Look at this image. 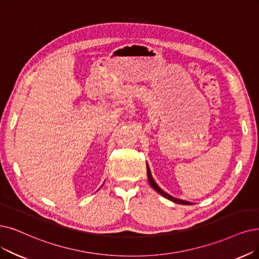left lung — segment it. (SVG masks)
<instances>
[{"instance_id":"8db88e82","label":"left lung","mask_w":259,"mask_h":259,"mask_svg":"<svg viewBox=\"0 0 259 259\" xmlns=\"http://www.w3.org/2000/svg\"><path fill=\"white\" fill-rule=\"evenodd\" d=\"M147 171H148V180H149V183H150V185H151V187L155 190V191H157L160 195H162L163 198H165V199H168V200H170V201H172V202H174V203H178V204H184V205H192L190 202H187V201H184V200H180V199H177V198H174V196H172V195H170L169 193H167V192H164L159 186L156 184V182L154 181V179H153V177H152V174H151V170H150V167H149V164L147 163Z\"/></svg>"}]
</instances>
